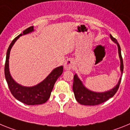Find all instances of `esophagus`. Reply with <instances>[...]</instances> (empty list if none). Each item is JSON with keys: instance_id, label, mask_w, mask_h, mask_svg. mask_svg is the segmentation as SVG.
<instances>
[{"instance_id": "obj_1", "label": "esophagus", "mask_w": 130, "mask_h": 130, "mask_svg": "<svg viewBox=\"0 0 130 130\" xmlns=\"http://www.w3.org/2000/svg\"><path fill=\"white\" fill-rule=\"evenodd\" d=\"M73 67H74V62L71 59H68L64 64V68L65 70H71L73 68Z\"/></svg>"}]
</instances>
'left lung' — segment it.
<instances>
[{
    "label": "left lung",
    "mask_w": 130,
    "mask_h": 130,
    "mask_svg": "<svg viewBox=\"0 0 130 130\" xmlns=\"http://www.w3.org/2000/svg\"><path fill=\"white\" fill-rule=\"evenodd\" d=\"M110 37L111 40L117 44L118 49V54L120 59V71L121 74L123 73L124 70V64H123V59L121 55V49L119 44L118 43L117 40L114 38L111 35H110ZM122 75L119 79L117 85L115 86L112 89L107 91L105 92H94L91 90L87 89L83 84L82 81L79 79L76 74L74 75V80H73V89L74 92V97L76 98V100L81 105H97L104 103L107 101L109 98H112L115 95V94L118 91L119 88L120 84L121 82Z\"/></svg>",
    "instance_id": "1"
}]
</instances>
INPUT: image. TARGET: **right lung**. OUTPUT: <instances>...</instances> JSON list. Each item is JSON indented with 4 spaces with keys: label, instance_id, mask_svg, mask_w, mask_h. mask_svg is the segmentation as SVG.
I'll return each mask as SVG.
<instances>
[{
    "label": "right lung",
    "instance_id": "right-lung-1",
    "mask_svg": "<svg viewBox=\"0 0 130 130\" xmlns=\"http://www.w3.org/2000/svg\"><path fill=\"white\" fill-rule=\"evenodd\" d=\"M34 31V27L31 26L23 31V34L15 37L8 47L6 53L5 67H4V74L8 88L10 90L13 96L18 101L28 105H35L43 104L48 101L50 97L51 92L53 90L54 86L56 80L63 73V66L58 67L54 69L51 73L48 75L42 82L37 85L32 87L23 86L18 84L14 81L11 76L9 71V57L10 53L13 45L15 42L20 36L30 33Z\"/></svg>",
    "mask_w": 130,
    "mask_h": 130
}]
</instances>
